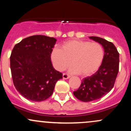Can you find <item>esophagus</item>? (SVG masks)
<instances>
[{"mask_svg": "<svg viewBox=\"0 0 131 131\" xmlns=\"http://www.w3.org/2000/svg\"><path fill=\"white\" fill-rule=\"evenodd\" d=\"M70 77V76L69 75H68L67 73H63V78L64 79H69Z\"/></svg>", "mask_w": 131, "mask_h": 131, "instance_id": "34e87169", "label": "esophagus"}]
</instances>
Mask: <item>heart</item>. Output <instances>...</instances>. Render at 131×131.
Returning <instances> with one entry per match:
<instances>
[{"mask_svg":"<svg viewBox=\"0 0 131 131\" xmlns=\"http://www.w3.org/2000/svg\"><path fill=\"white\" fill-rule=\"evenodd\" d=\"M105 56L104 48L98 42L73 40L63 43L61 49L54 48L51 57L55 68L65 70L72 63L71 72L82 76H89L101 66Z\"/></svg>","mask_w":131,"mask_h":131,"instance_id":"heart-1","label":"heart"}]
</instances>
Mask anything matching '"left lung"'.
Instances as JSON below:
<instances>
[{"instance_id": "obj_1", "label": "left lung", "mask_w": 131, "mask_h": 131, "mask_svg": "<svg viewBox=\"0 0 131 131\" xmlns=\"http://www.w3.org/2000/svg\"><path fill=\"white\" fill-rule=\"evenodd\" d=\"M101 43L105 50V56L98 70L82 80L80 87L74 91L78 100L89 102L101 98L114 86L119 70V53L112 42L98 37H89Z\"/></svg>"}]
</instances>
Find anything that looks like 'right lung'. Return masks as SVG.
<instances>
[{
  "label": "right lung",
  "instance_id": "obj_1",
  "mask_svg": "<svg viewBox=\"0 0 131 131\" xmlns=\"http://www.w3.org/2000/svg\"><path fill=\"white\" fill-rule=\"evenodd\" d=\"M56 39L33 35L14 46L10 56L13 84L27 100L44 101L53 93L56 83L63 74L52 67L51 54Z\"/></svg>",
  "mask_w": 131,
  "mask_h": 131
}]
</instances>
